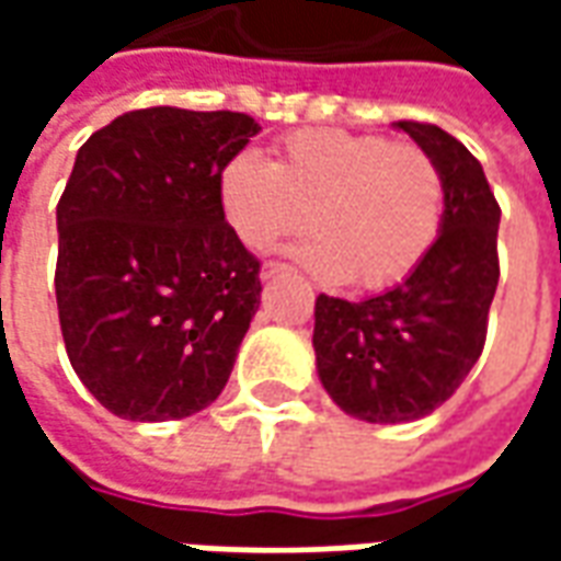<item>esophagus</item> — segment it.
Instances as JSON below:
<instances>
[{
	"label": "esophagus",
	"mask_w": 561,
	"mask_h": 561,
	"mask_svg": "<svg viewBox=\"0 0 561 561\" xmlns=\"http://www.w3.org/2000/svg\"><path fill=\"white\" fill-rule=\"evenodd\" d=\"M288 264H282V261H267L264 267H261V279H276V276H282V273H288Z\"/></svg>",
	"instance_id": "esophagus-1"
}]
</instances>
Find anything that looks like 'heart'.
<instances>
[{"label": "heart", "mask_w": 561, "mask_h": 561, "mask_svg": "<svg viewBox=\"0 0 561 561\" xmlns=\"http://www.w3.org/2000/svg\"><path fill=\"white\" fill-rule=\"evenodd\" d=\"M221 216L252 252L300 233L306 267L324 282L376 291L405 279L445 219V183L435 161L412 144L336 128L297 131L273 164L233 156L219 176Z\"/></svg>", "instance_id": "b5f03b06"}]
</instances>
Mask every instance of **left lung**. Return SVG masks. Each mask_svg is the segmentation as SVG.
Listing matches in <instances>:
<instances>
[{
	"instance_id": "8db88e82",
	"label": "left lung",
	"mask_w": 561,
	"mask_h": 561,
	"mask_svg": "<svg viewBox=\"0 0 561 561\" xmlns=\"http://www.w3.org/2000/svg\"><path fill=\"white\" fill-rule=\"evenodd\" d=\"M435 161L445 219L421 264L357 304L316 300V366L330 400L366 423H409L435 412L478 364L499 285L502 209L481 161L430 123H393Z\"/></svg>"
}]
</instances>
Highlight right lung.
Returning a JSON list of instances; mask_svg holds the SVG:
<instances>
[{
  "label": "right lung",
  "instance_id": "obj_1",
  "mask_svg": "<svg viewBox=\"0 0 561 561\" xmlns=\"http://www.w3.org/2000/svg\"><path fill=\"white\" fill-rule=\"evenodd\" d=\"M257 131L231 111L147 107L78 149L56 306L83 388L123 421H180L228 385L261 264L221 216L219 176Z\"/></svg>",
  "mask_w": 561,
  "mask_h": 561
}]
</instances>
